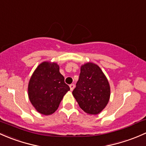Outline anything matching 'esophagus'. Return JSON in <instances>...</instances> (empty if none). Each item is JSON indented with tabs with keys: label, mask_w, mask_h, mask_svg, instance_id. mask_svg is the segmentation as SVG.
<instances>
[{
	"label": "esophagus",
	"mask_w": 146,
	"mask_h": 146,
	"mask_svg": "<svg viewBox=\"0 0 146 146\" xmlns=\"http://www.w3.org/2000/svg\"><path fill=\"white\" fill-rule=\"evenodd\" d=\"M70 90H71V91H73L74 88V84H70Z\"/></svg>",
	"instance_id": "obj_1"
}]
</instances>
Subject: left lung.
<instances>
[{
	"label": "left lung",
	"instance_id": "obj_1",
	"mask_svg": "<svg viewBox=\"0 0 146 146\" xmlns=\"http://www.w3.org/2000/svg\"><path fill=\"white\" fill-rule=\"evenodd\" d=\"M72 95L88 115H98L106 108L110 97V86L98 64L89 62L81 66L79 79Z\"/></svg>",
	"mask_w": 146,
	"mask_h": 146
}]
</instances>
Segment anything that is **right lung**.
<instances>
[{
  "label": "right lung",
  "instance_id": "obj_1",
  "mask_svg": "<svg viewBox=\"0 0 146 146\" xmlns=\"http://www.w3.org/2000/svg\"><path fill=\"white\" fill-rule=\"evenodd\" d=\"M70 90L56 62L44 61L36 68L28 84V96L36 110L50 115L58 110L63 96Z\"/></svg>",
  "mask_w": 146,
  "mask_h": 146
}]
</instances>
